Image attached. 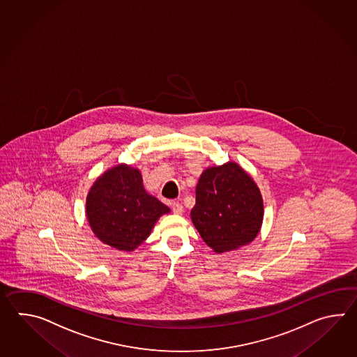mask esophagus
I'll return each instance as SVG.
<instances>
[{
  "label": "esophagus",
  "instance_id": "34e87169",
  "mask_svg": "<svg viewBox=\"0 0 357 357\" xmlns=\"http://www.w3.org/2000/svg\"><path fill=\"white\" fill-rule=\"evenodd\" d=\"M172 211H174L175 214H182V212H183V206H182L178 202H176V203L172 204Z\"/></svg>",
  "mask_w": 357,
  "mask_h": 357
}]
</instances>
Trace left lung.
<instances>
[{"label":"left lung","instance_id":"left-lung-1","mask_svg":"<svg viewBox=\"0 0 357 357\" xmlns=\"http://www.w3.org/2000/svg\"><path fill=\"white\" fill-rule=\"evenodd\" d=\"M191 220L217 254L250 243L261 228L264 204L257 182L236 162L203 171Z\"/></svg>","mask_w":357,"mask_h":357}]
</instances>
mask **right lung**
<instances>
[{
    "label": "right lung",
    "mask_w": 357,
    "mask_h": 357,
    "mask_svg": "<svg viewBox=\"0 0 357 357\" xmlns=\"http://www.w3.org/2000/svg\"><path fill=\"white\" fill-rule=\"evenodd\" d=\"M167 205L146 192L137 168L120 163L93 182L85 213L93 234L120 251H134L149 237Z\"/></svg>",
    "instance_id": "right-lung-1"
}]
</instances>
